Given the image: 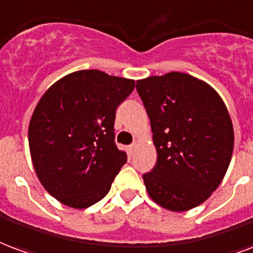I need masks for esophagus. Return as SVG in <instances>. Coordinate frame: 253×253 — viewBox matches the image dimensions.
I'll return each mask as SVG.
<instances>
[{"label":"esophagus","instance_id":"34e87169","mask_svg":"<svg viewBox=\"0 0 253 253\" xmlns=\"http://www.w3.org/2000/svg\"><path fill=\"white\" fill-rule=\"evenodd\" d=\"M136 147H137V143H136V141L129 145V147H128V154L129 155H133L134 151H136Z\"/></svg>","mask_w":253,"mask_h":253}]
</instances>
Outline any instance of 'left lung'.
Instances as JSON below:
<instances>
[{"label": "left lung", "mask_w": 253, "mask_h": 253, "mask_svg": "<svg viewBox=\"0 0 253 253\" xmlns=\"http://www.w3.org/2000/svg\"><path fill=\"white\" fill-rule=\"evenodd\" d=\"M151 121L158 162L143 174L149 197L172 211L209 198L230 163L233 125L214 88L183 73L137 81Z\"/></svg>", "instance_id": "left-lung-1"}]
</instances>
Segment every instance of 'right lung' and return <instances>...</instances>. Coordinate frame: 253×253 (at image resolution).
I'll list each match as a JSON object with an SVG mask.
<instances>
[{
  "label": "right lung",
  "mask_w": 253,
  "mask_h": 253,
  "mask_svg": "<svg viewBox=\"0 0 253 253\" xmlns=\"http://www.w3.org/2000/svg\"><path fill=\"white\" fill-rule=\"evenodd\" d=\"M133 88L130 79L82 70L44 93L28 139L39 180L53 198L84 209L108 194L126 163L114 141L116 110Z\"/></svg>",
  "instance_id": "obj_1"
}]
</instances>
